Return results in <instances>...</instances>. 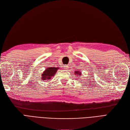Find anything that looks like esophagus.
Masks as SVG:
<instances>
[{
	"label": "esophagus",
	"instance_id": "obj_1",
	"mask_svg": "<svg viewBox=\"0 0 130 130\" xmlns=\"http://www.w3.org/2000/svg\"><path fill=\"white\" fill-rule=\"evenodd\" d=\"M63 68H64V69L67 70V69H69V66H68V65H64V66H63Z\"/></svg>",
	"mask_w": 130,
	"mask_h": 130
}]
</instances>
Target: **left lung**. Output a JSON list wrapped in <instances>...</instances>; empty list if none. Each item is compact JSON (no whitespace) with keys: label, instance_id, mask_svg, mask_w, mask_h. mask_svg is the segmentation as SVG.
Segmentation results:
<instances>
[{"label":"left lung","instance_id":"8db88e82","mask_svg":"<svg viewBox=\"0 0 130 130\" xmlns=\"http://www.w3.org/2000/svg\"><path fill=\"white\" fill-rule=\"evenodd\" d=\"M75 72V74H76L78 76H80V75H82V74L80 73V72H79V71H75V72Z\"/></svg>","mask_w":130,"mask_h":130}]
</instances>
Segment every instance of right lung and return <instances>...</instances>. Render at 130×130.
<instances>
[{
    "mask_svg": "<svg viewBox=\"0 0 130 130\" xmlns=\"http://www.w3.org/2000/svg\"><path fill=\"white\" fill-rule=\"evenodd\" d=\"M59 68H55V67L47 68L43 72V73L41 74V79L43 80H47L51 79L53 76H54L57 70L59 69Z\"/></svg>",
    "mask_w": 130,
    "mask_h": 130,
    "instance_id": "add662e5",
    "label": "right lung"
}]
</instances>
